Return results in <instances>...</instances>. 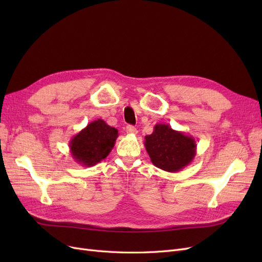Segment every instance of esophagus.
Segmentation results:
<instances>
[{
    "label": "esophagus",
    "instance_id": "34e87169",
    "mask_svg": "<svg viewBox=\"0 0 262 262\" xmlns=\"http://www.w3.org/2000/svg\"><path fill=\"white\" fill-rule=\"evenodd\" d=\"M125 131H126V133H129V134H137L138 133V130H137V128L136 126H133V125H128L125 128Z\"/></svg>",
    "mask_w": 262,
    "mask_h": 262
}]
</instances>
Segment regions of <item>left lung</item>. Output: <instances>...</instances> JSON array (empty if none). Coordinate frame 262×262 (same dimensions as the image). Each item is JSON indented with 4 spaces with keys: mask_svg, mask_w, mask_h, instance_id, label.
I'll list each match as a JSON object with an SVG mask.
<instances>
[{
    "mask_svg": "<svg viewBox=\"0 0 262 262\" xmlns=\"http://www.w3.org/2000/svg\"><path fill=\"white\" fill-rule=\"evenodd\" d=\"M144 146L156 167L177 172L193 161L196 144L191 136L171 129L168 124L157 123L152 134L145 137Z\"/></svg>",
    "mask_w": 262,
    "mask_h": 262,
    "instance_id": "8db88e82",
    "label": "left lung"
}]
</instances>
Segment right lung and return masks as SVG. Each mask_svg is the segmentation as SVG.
<instances>
[{
  "label": "right lung",
  "instance_id": "right-lung-1",
  "mask_svg": "<svg viewBox=\"0 0 262 262\" xmlns=\"http://www.w3.org/2000/svg\"><path fill=\"white\" fill-rule=\"evenodd\" d=\"M118 138V130L98 119L87 124L71 139V155L84 167H92L109 155Z\"/></svg>",
  "mask_w": 262,
  "mask_h": 262
}]
</instances>
